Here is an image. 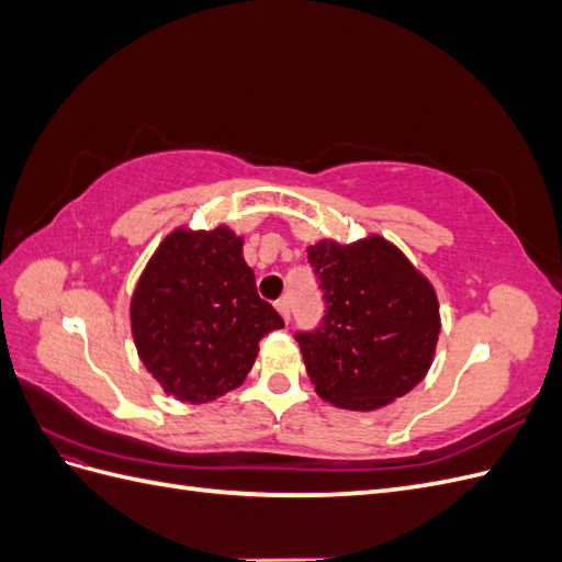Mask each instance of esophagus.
Masks as SVG:
<instances>
[{
	"label": "esophagus",
	"instance_id": "34e87169",
	"mask_svg": "<svg viewBox=\"0 0 562 562\" xmlns=\"http://www.w3.org/2000/svg\"><path fill=\"white\" fill-rule=\"evenodd\" d=\"M277 310H279V314L283 316L285 323L291 321V302H288V297H279L277 300Z\"/></svg>",
	"mask_w": 562,
	"mask_h": 562
}]
</instances>
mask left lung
<instances>
[{
    "label": "left lung",
    "mask_w": 562,
    "mask_h": 562,
    "mask_svg": "<svg viewBox=\"0 0 562 562\" xmlns=\"http://www.w3.org/2000/svg\"><path fill=\"white\" fill-rule=\"evenodd\" d=\"M326 302L321 326L295 339L316 394L347 411H378L427 375L440 333L427 277L382 236L307 248Z\"/></svg>",
    "instance_id": "left-lung-1"
}]
</instances>
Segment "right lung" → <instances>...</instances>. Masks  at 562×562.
<instances>
[{
	"mask_svg": "<svg viewBox=\"0 0 562 562\" xmlns=\"http://www.w3.org/2000/svg\"><path fill=\"white\" fill-rule=\"evenodd\" d=\"M283 318L258 295L244 239L227 225L178 227L159 244L131 297V333L166 394L209 403L239 386L260 339Z\"/></svg>",
	"mask_w": 562,
	"mask_h": 562,
	"instance_id": "obj_1",
	"label": "right lung"
}]
</instances>
